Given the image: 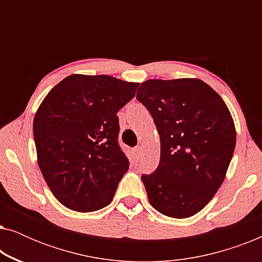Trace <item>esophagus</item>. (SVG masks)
Returning <instances> with one entry per match:
<instances>
[{"mask_svg": "<svg viewBox=\"0 0 262 262\" xmlns=\"http://www.w3.org/2000/svg\"><path fill=\"white\" fill-rule=\"evenodd\" d=\"M134 152H135V159L138 161L141 159V155H142V146H136Z\"/></svg>", "mask_w": 262, "mask_h": 262, "instance_id": "34e87169", "label": "esophagus"}]
</instances>
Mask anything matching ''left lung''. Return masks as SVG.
<instances>
[{
  "instance_id": "left-lung-1",
  "label": "left lung",
  "mask_w": 262,
  "mask_h": 262,
  "mask_svg": "<svg viewBox=\"0 0 262 262\" xmlns=\"http://www.w3.org/2000/svg\"><path fill=\"white\" fill-rule=\"evenodd\" d=\"M137 99L151 113L161 139L159 167L142 177L149 202L164 216H194L227 175L236 145L230 111L199 78L148 80Z\"/></svg>"
}]
</instances>
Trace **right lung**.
Wrapping results in <instances>:
<instances>
[{"instance_id":"right-lung-1","label":"right lung","mask_w":262,"mask_h":262,"mask_svg":"<svg viewBox=\"0 0 262 262\" xmlns=\"http://www.w3.org/2000/svg\"><path fill=\"white\" fill-rule=\"evenodd\" d=\"M139 83L74 74L55 85L35 112L37 160L49 188L68 209L92 212L112 202L128 160L118 144L117 113Z\"/></svg>"}]
</instances>
